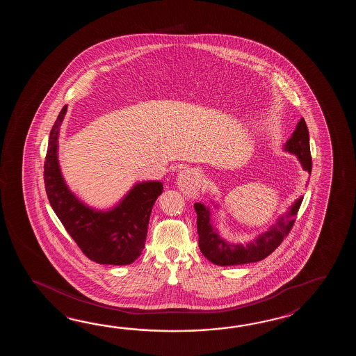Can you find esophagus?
<instances>
[{
	"label": "esophagus",
	"mask_w": 356,
	"mask_h": 356,
	"mask_svg": "<svg viewBox=\"0 0 356 356\" xmlns=\"http://www.w3.org/2000/svg\"><path fill=\"white\" fill-rule=\"evenodd\" d=\"M177 186L186 196H197L201 187V175L198 169L184 168L178 173Z\"/></svg>",
	"instance_id": "esophagus-1"
}]
</instances>
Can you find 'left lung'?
<instances>
[{
    "label": "left lung",
    "mask_w": 356,
    "mask_h": 356,
    "mask_svg": "<svg viewBox=\"0 0 356 356\" xmlns=\"http://www.w3.org/2000/svg\"><path fill=\"white\" fill-rule=\"evenodd\" d=\"M285 150L296 154L302 164V169L308 173L312 172V156H310L309 132L307 123L302 118L296 124L293 136L285 145ZM302 197L296 200L284 216L270 227L267 232L258 235L257 239L247 244H232L220 236L216 229H213L210 219V210L202 204H195L197 213V233L198 245L204 257L218 266L244 265L250 262H258L270 256L276 250L284 238L290 233L296 222V216L302 204Z\"/></svg>",
    "instance_id": "1"
}]
</instances>
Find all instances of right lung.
Returning a JSON list of instances; mask_svg holds the SVG:
<instances>
[{
	"label": "right lung",
	"instance_id": "add662e5",
	"mask_svg": "<svg viewBox=\"0 0 356 356\" xmlns=\"http://www.w3.org/2000/svg\"><path fill=\"white\" fill-rule=\"evenodd\" d=\"M67 106L51 129L44 184L49 204L86 257L100 265H129L145 248L152 206L163 192L160 181L138 183L109 211H97L79 201L67 188L57 159V140Z\"/></svg>",
	"mask_w": 356,
	"mask_h": 356
}]
</instances>
